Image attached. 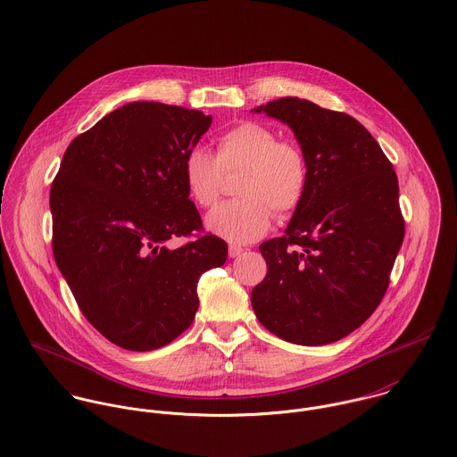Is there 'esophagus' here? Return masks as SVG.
Returning <instances> with one entry per match:
<instances>
[{
  "label": "esophagus",
  "mask_w": 457,
  "mask_h": 457,
  "mask_svg": "<svg viewBox=\"0 0 457 457\" xmlns=\"http://www.w3.org/2000/svg\"><path fill=\"white\" fill-rule=\"evenodd\" d=\"M243 252H245V250H243L241 246H236V245H230V246H228V257H230V259H237Z\"/></svg>",
  "instance_id": "esophagus-1"
}]
</instances>
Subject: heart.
<instances>
[{"label": "heart", "mask_w": 457, "mask_h": 457, "mask_svg": "<svg viewBox=\"0 0 457 457\" xmlns=\"http://www.w3.org/2000/svg\"><path fill=\"white\" fill-rule=\"evenodd\" d=\"M243 174L237 181L241 198L216 205L205 216V227L214 236L246 245L267 234L272 212L288 218L303 204L310 185L308 162L301 147L279 142L276 131L255 121H245L218 138L216 156L194 147L183 160L187 190L198 205H212L223 183V170Z\"/></svg>", "instance_id": "1"}]
</instances>
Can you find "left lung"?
<instances>
[{"label":"left lung","instance_id":"8db88e82","mask_svg":"<svg viewBox=\"0 0 457 457\" xmlns=\"http://www.w3.org/2000/svg\"><path fill=\"white\" fill-rule=\"evenodd\" d=\"M294 131L310 185L285 236L261 245L252 290L262 326L319 346L362 326L380 304L404 237L399 187L378 142L357 120L287 96L253 109Z\"/></svg>","mask_w":457,"mask_h":457}]
</instances>
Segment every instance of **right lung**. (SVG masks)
<instances>
[{"mask_svg": "<svg viewBox=\"0 0 457 457\" xmlns=\"http://www.w3.org/2000/svg\"><path fill=\"white\" fill-rule=\"evenodd\" d=\"M212 118L200 111L131 102L66 147L51 187L53 252L82 312L114 345L149 352L192 326L202 272L227 261L202 230L183 160Z\"/></svg>", "mask_w": 457, "mask_h": 457, "instance_id": "add662e5", "label": "right lung"}]
</instances>
